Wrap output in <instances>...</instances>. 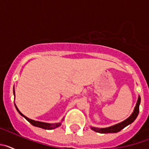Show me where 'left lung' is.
Segmentation results:
<instances>
[{
  "label": "left lung",
  "instance_id": "obj_1",
  "mask_svg": "<svg viewBox=\"0 0 149 149\" xmlns=\"http://www.w3.org/2000/svg\"><path fill=\"white\" fill-rule=\"evenodd\" d=\"M140 101H141V98H140V96H138V99L136 101V106L134 107V110L133 111V113H131V115L126 119L125 120H124L123 122H119L118 124H116L114 125L110 126V127H102V128H99V127H92L91 126L90 128L93 130V131H95V132L101 133V134H108V133H117L120 131L121 130L125 127L126 126L129 125L130 124L132 123L135 119H136L138 114H139V104H140Z\"/></svg>",
  "mask_w": 149,
  "mask_h": 149
}]
</instances>
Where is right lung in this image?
<instances>
[{
  "mask_svg": "<svg viewBox=\"0 0 149 149\" xmlns=\"http://www.w3.org/2000/svg\"><path fill=\"white\" fill-rule=\"evenodd\" d=\"M13 94H14V95H15V89H14V87H13ZM15 108H16L17 111L19 113V114H20L21 116H22L24 118H25V119H27V120L28 121V122H30V123L32 125L36 126V127H41V128L45 129V130H52V129H55V128H56V127H60V126L62 125V122H63V119H63L61 120V122H57V123H46V122H39V121L33 120V119H29V118H27V116H25L24 115V114H22V113L20 112V110L18 109V107H17V106L15 105Z\"/></svg>",
  "mask_w": 149,
  "mask_h": 149,
  "instance_id": "right-lung-1",
  "label": "right lung"
}]
</instances>
